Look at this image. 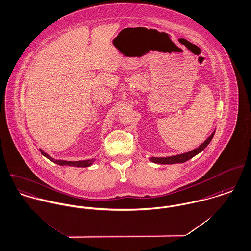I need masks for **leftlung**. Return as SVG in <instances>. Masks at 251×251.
Segmentation results:
<instances>
[{
  "label": "left lung",
  "instance_id": "obj_1",
  "mask_svg": "<svg viewBox=\"0 0 251 251\" xmlns=\"http://www.w3.org/2000/svg\"><path fill=\"white\" fill-rule=\"evenodd\" d=\"M214 131L212 133V135L206 139L202 144H200L197 148H195L194 150L187 152V153H183V154H179V155H175V156H170V157H165V158H156V157H152L149 160L155 164H161V165H172V164H181V163H185L189 160H191L192 158H194L198 153H200L201 151H203L206 146L211 142L212 139L214 138L215 135Z\"/></svg>",
  "mask_w": 251,
  "mask_h": 251
}]
</instances>
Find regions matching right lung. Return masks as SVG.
Listing matches in <instances>:
<instances>
[{
  "label": "right lung",
  "mask_w": 251,
  "mask_h": 251,
  "mask_svg": "<svg viewBox=\"0 0 251 251\" xmlns=\"http://www.w3.org/2000/svg\"><path fill=\"white\" fill-rule=\"evenodd\" d=\"M39 150H40L41 154H42L44 157H46L47 159H49L50 161H52L53 163L57 164V165H59V166L86 167L91 166V165L93 164V162H94V159H91V160H85V161H74V162H72V161H63V160H55V159H53L52 157H50L47 153H45L43 150H41V149H39Z\"/></svg>",
  "instance_id": "obj_1"
}]
</instances>
